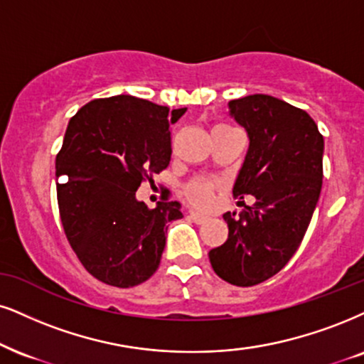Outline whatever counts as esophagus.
<instances>
[{
    "mask_svg": "<svg viewBox=\"0 0 364 364\" xmlns=\"http://www.w3.org/2000/svg\"><path fill=\"white\" fill-rule=\"evenodd\" d=\"M187 218L191 219V221H194V223H197V224H203V223H205L208 221V216H204V214H200V213H194V210H191L189 214H187Z\"/></svg>",
    "mask_w": 364,
    "mask_h": 364,
    "instance_id": "esophagus-1",
    "label": "esophagus"
}]
</instances>
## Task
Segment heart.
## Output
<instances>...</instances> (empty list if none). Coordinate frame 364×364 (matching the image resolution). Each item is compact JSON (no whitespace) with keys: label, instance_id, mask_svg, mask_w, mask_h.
Returning a JSON list of instances; mask_svg holds the SVG:
<instances>
[{"label":"heart","instance_id":"b5f03b06","mask_svg":"<svg viewBox=\"0 0 364 364\" xmlns=\"http://www.w3.org/2000/svg\"><path fill=\"white\" fill-rule=\"evenodd\" d=\"M216 128H224V127H216ZM214 189H216V182L209 181V178H194V181L187 183L186 197L194 205L208 208V205L213 203Z\"/></svg>","mask_w":364,"mask_h":364}]
</instances>
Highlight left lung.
<instances>
[{
  "instance_id": "8db88e82",
  "label": "left lung",
  "mask_w": 364,
  "mask_h": 364,
  "mask_svg": "<svg viewBox=\"0 0 364 364\" xmlns=\"http://www.w3.org/2000/svg\"><path fill=\"white\" fill-rule=\"evenodd\" d=\"M228 106L250 138L232 196H253L255 204L240 218L224 214L230 235L209 259L223 280L251 287L280 272L302 243L322 189L324 138L306 111L267 94Z\"/></svg>"
}]
</instances>
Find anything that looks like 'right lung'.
Here are the masks:
<instances>
[{"label":"right lung","instance_id":"1","mask_svg":"<svg viewBox=\"0 0 364 364\" xmlns=\"http://www.w3.org/2000/svg\"><path fill=\"white\" fill-rule=\"evenodd\" d=\"M186 111L119 94L87 102L67 124L55 159L60 221L84 268L107 285L128 289L154 275L167 223L183 218L177 200L150 209L136 191L168 167V127Z\"/></svg>","mask_w":364,"mask_h":364}]
</instances>
